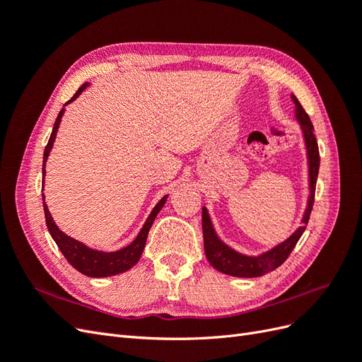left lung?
<instances>
[{
	"label": "left lung",
	"instance_id": "obj_1",
	"mask_svg": "<svg viewBox=\"0 0 362 362\" xmlns=\"http://www.w3.org/2000/svg\"><path fill=\"white\" fill-rule=\"evenodd\" d=\"M291 98L296 105V117H298V120L302 125L306 149H308V161H310L311 194L308 201V208H306L302 218L303 223L302 226H299L298 231L286 240V242L266 252V254H262L259 257H246V255L238 254V252L233 250L231 247H228L225 243H222L221 240H218V237L214 233V228L211 225L210 216H208L206 208L204 206L202 208V231H204L205 255L214 269H217L222 273H226V275L238 276V278H257L278 269L282 262L290 257L296 243L299 242V238L305 231L306 223L310 221L311 210L314 205L317 175H319V168H320V154H319V145H317V139L314 136V127L308 113L305 112V108L302 107L298 98L294 95H291Z\"/></svg>",
	"mask_w": 362,
	"mask_h": 362
}]
</instances>
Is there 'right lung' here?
<instances>
[{"label": "right lung", "instance_id": "right-lung-1", "mask_svg": "<svg viewBox=\"0 0 362 362\" xmlns=\"http://www.w3.org/2000/svg\"><path fill=\"white\" fill-rule=\"evenodd\" d=\"M86 87H87V83H84L80 87V89L75 92V95L71 98V100L66 104L76 100V98H78V95L86 89ZM66 104H64V105H66ZM63 112H64V108H62L57 119H56V124H54L52 133L49 136L47 146H45V152H43V168H42L43 175H45V161L49 156V151L52 148L54 140H56V133H57V128L60 125V119L63 116ZM166 199H168V196H164V198L154 206V210L151 211L148 221L145 222L144 228H141V231L139 233V235L136 237L134 242L128 245L127 247L116 250V252H100V250L89 249L87 246H84L83 243L76 242V240L68 237L66 234H63L60 231L57 225L54 223V221H52L47 204H43V211H45V221H47L48 231H49L51 237L54 238V242L57 243V246L62 250V254L64 255V258L69 261V264L72 267H75L78 272H81L83 275H86V276L105 278V276L117 275V273H122V272L131 269L139 261V258L141 257V252H144V249H145L149 229H151L152 223H154V218L157 217L158 211L163 208ZM42 201H45V196H43V194H42Z\"/></svg>", "mask_w": 362, "mask_h": 362}]
</instances>
